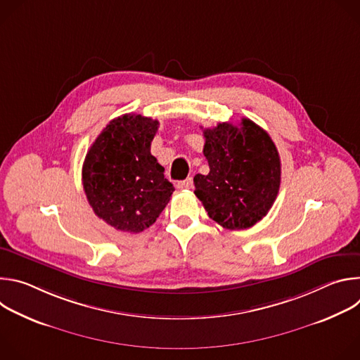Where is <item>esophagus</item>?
<instances>
[{
  "mask_svg": "<svg viewBox=\"0 0 360 360\" xmlns=\"http://www.w3.org/2000/svg\"><path fill=\"white\" fill-rule=\"evenodd\" d=\"M176 186H178V189H191L193 186V181H192V178H186L184 181H179L176 184Z\"/></svg>",
  "mask_w": 360,
  "mask_h": 360,
  "instance_id": "34e87169",
  "label": "esophagus"
}]
</instances>
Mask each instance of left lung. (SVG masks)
I'll use <instances>...</instances> for the list:
<instances>
[{"instance_id": "1", "label": "left lung", "mask_w": 360, "mask_h": 360, "mask_svg": "<svg viewBox=\"0 0 360 360\" xmlns=\"http://www.w3.org/2000/svg\"><path fill=\"white\" fill-rule=\"evenodd\" d=\"M210 174H196L195 195L210 218L238 231L259 222L278 196L281 158L269 134L253 121L203 129Z\"/></svg>"}]
</instances>
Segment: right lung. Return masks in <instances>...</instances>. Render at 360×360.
Segmentation results:
<instances>
[{"label": "right lung", "mask_w": 360, "mask_h": 360, "mask_svg": "<svg viewBox=\"0 0 360 360\" xmlns=\"http://www.w3.org/2000/svg\"><path fill=\"white\" fill-rule=\"evenodd\" d=\"M160 122L136 114L112 120L91 145L82 185L95 215L121 232L138 233L157 221L174 185L150 153Z\"/></svg>", "instance_id": "1"}]
</instances>
